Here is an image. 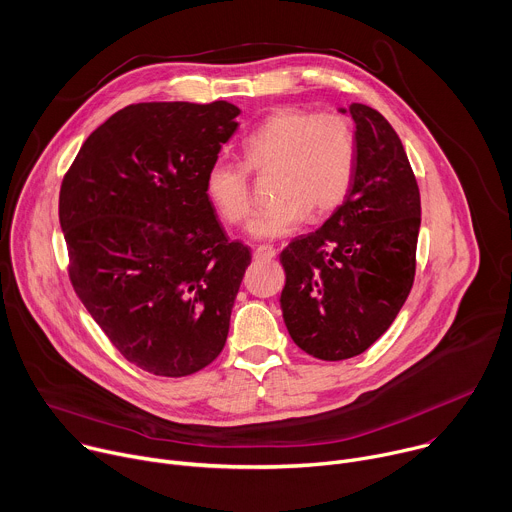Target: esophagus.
Masks as SVG:
<instances>
[{
  "label": "esophagus",
  "mask_w": 512,
  "mask_h": 512,
  "mask_svg": "<svg viewBox=\"0 0 512 512\" xmlns=\"http://www.w3.org/2000/svg\"><path fill=\"white\" fill-rule=\"evenodd\" d=\"M275 249L271 247V245H261V247H257L255 251H253V259L255 261H269V259H273L275 257Z\"/></svg>",
  "instance_id": "34e87169"
}]
</instances>
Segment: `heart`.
I'll return each instance as SVG.
<instances>
[{"label":"heart","mask_w":512,"mask_h":512,"mask_svg":"<svg viewBox=\"0 0 512 512\" xmlns=\"http://www.w3.org/2000/svg\"><path fill=\"white\" fill-rule=\"evenodd\" d=\"M245 164L218 160L206 174V194L223 221L243 227L255 198L251 172L273 174L275 202L251 225L255 239H281L314 216L332 214L348 196L356 164V139L340 113L281 107L241 143Z\"/></svg>","instance_id":"obj_1"}]
</instances>
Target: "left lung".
Masks as SVG:
<instances>
[{
    "label": "left lung",
    "mask_w": 512,
    "mask_h": 512,
    "mask_svg": "<svg viewBox=\"0 0 512 512\" xmlns=\"http://www.w3.org/2000/svg\"><path fill=\"white\" fill-rule=\"evenodd\" d=\"M348 111L356 123L348 196L316 233L279 255L287 332L320 360L352 358L375 344L415 279L421 200L403 143L373 107L352 103Z\"/></svg>",
    "instance_id": "obj_1"
}]
</instances>
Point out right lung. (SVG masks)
Here are the masks:
<instances>
[{
	"mask_svg": "<svg viewBox=\"0 0 512 512\" xmlns=\"http://www.w3.org/2000/svg\"><path fill=\"white\" fill-rule=\"evenodd\" d=\"M239 113L129 105L87 137L60 186L72 287L123 358L158 377L198 373L227 342L251 251L218 223L206 174Z\"/></svg>",
	"mask_w": 512,
	"mask_h": 512,
	"instance_id": "right-lung-1",
	"label": "right lung"
}]
</instances>
